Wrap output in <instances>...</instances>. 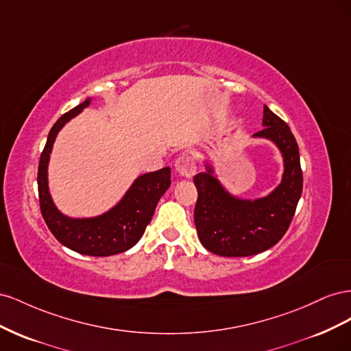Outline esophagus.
<instances>
[{"label":"esophagus","mask_w":351,"mask_h":351,"mask_svg":"<svg viewBox=\"0 0 351 351\" xmlns=\"http://www.w3.org/2000/svg\"><path fill=\"white\" fill-rule=\"evenodd\" d=\"M176 171L182 177H192L196 171L195 159L189 155H182L176 161Z\"/></svg>","instance_id":"esophagus-1"}]
</instances>
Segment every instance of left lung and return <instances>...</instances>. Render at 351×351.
Returning a JSON list of instances; mask_svg holds the SVG:
<instances>
[{"label":"left lung","instance_id":"1","mask_svg":"<svg viewBox=\"0 0 351 351\" xmlns=\"http://www.w3.org/2000/svg\"><path fill=\"white\" fill-rule=\"evenodd\" d=\"M263 129L253 139L272 142L282 156L280 184L267 196L244 199L228 192L215 167L195 176L197 202L195 226L204 247L219 256H252L277 244L289 230L303 190L299 146L290 127L263 105Z\"/></svg>","mask_w":351,"mask_h":351}]
</instances>
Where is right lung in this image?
<instances>
[{"mask_svg": "<svg viewBox=\"0 0 351 351\" xmlns=\"http://www.w3.org/2000/svg\"><path fill=\"white\" fill-rule=\"evenodd\" d=\"M92 98L74 107L49 130L39 159L38 192L40 212L54 237L66 247L88 256H111L132 249L143 236L159 199L171 184V169L165 167L137 177L117 204L95 217H69L57 208L49 193L48 165L58 133L74 117L88 108Z\"/></svg>", "mask_w": 351, "mask_h": 351, "instance_id": "add662e5", "label": "right lung"}]
</instances>
